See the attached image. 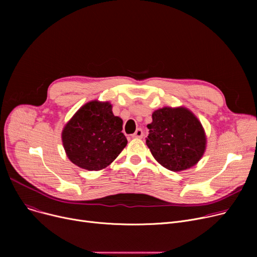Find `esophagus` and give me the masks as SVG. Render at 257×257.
Returning a JSON list of instances; mask_svg holds the SVG:
<instances>
[{
    "instance_id": "34e87169",
    "label": "esophagus",
    "mask_w": 257,
    "mask_h": 257,
    "mask_svg": "<svg viewBox=\"0 0 257 257\" xmlns=\"http://www.w3.org/2000/svg\"><path fill=\"white\" fill-rule=\"evenodd\" d=\"M143 137H144V132H143V130L141 128L137 129V131L132 134V138L133 139H142Z\"/></svg>"
}]
</instances>
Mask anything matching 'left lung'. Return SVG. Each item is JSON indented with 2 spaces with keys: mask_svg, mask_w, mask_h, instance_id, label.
<instances>
[{
  "mask_svg": "<svg viewBox=\"0 0 257 257\" xmlns=\"http://www.w3.org/2000/svg\"><path fill=\"white\" fill-rule=\"evenodd\" d=\"M146 144L164 168L181 172L196 166L206 150L205 130L198 117L186 107H163L153 111L147 125Z\"/></svg>",
  "mask_w": 257,
  "mask_h": 257,
  "instance_id": "left-lung-1",
  "label": "left lung"
}]
</instances>
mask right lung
I'll return each mask as SVG.
<instances>
[{
    "label": "right lung",
    "instance_id": "add662e5",
    "mask_svg": "<svg viewBox=\"0 0 257 257\" xmlns=\"http://www.w3.org/2000/svg\"><path fill=\"white\" fill-rule=\"evenodd\" d=\"M121 130L123 119L113 114L109 102H87L62 129L61 140L66 156L79 168L103 170L127 145Z\"/></svg>",
    "mask_w": 257,
    "mask_h": 257
}]
</instances>
